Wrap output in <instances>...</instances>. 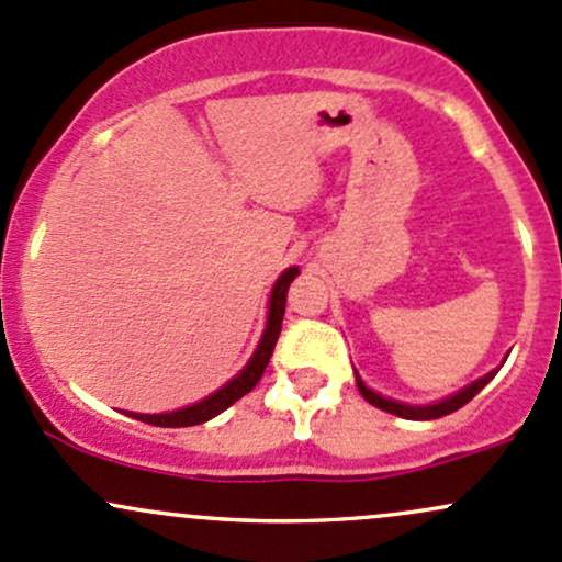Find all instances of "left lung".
<instances>
[{
    "mask_svg": "<svg viewBox=\"0 0 562 562\" xmlns=\"http://www.w3.org/2000/svg\"><path fill=\"white\" fill-rule=\"evenodd\" d=\"M495 374H498V369H493V371H490V374L480 376V380L471 382V385H465L463 390H458V393L447 395V398L434 401V404H423V406H417V404H404V401L385 398V395H380V393H376V390L366 387V382L360 380L358 371H356V385H358V390H360V395H363V398L369 401V404H374L376 409H385V412H390V415L404 417V420H436V417L452 415L454 409H460V406H463V404H469V401L474 398V395L480 393V390H482L484 385H487V382L493 380Z\"/></svg>",
    "mask_w": 562,
    "mask_h": 562,
    "instance_id": "1",
    "label": "left lung"
}]
</instances>
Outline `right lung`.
Here are the masks:
<instances>
[{
	"label": "right lung",
	"instance_id": "obj_1",
	"mask_svg": "<svg viewBox=\"0 0 562 562\" xmlns=\"http://www.w3.org/2000/svg\"><path fill=\"white\" fill-rule=\"evenodd\" d=\"M296 277L299 266H291V269H285L277 277L269 296V312H266V328L261 334V341H258L256 352H252L250 360L245 363V369H241L234 380H228L226 385L217 387L215 393L196 401V404L182 406V409L161 412V415H139V412H126V415L147 425H161V428H188V425H202L206 420H212V417H217L221 412H226L228 406L236 404L241 395L250 393V390L258 385V380L263 376V369L269 366L271 352H274L277 336H280L282 330V315H285L288 288H291V282L296 280Z\"/></svg>",
	"mask_w": 562,
	"mask_h": 562
}]
</instances>
